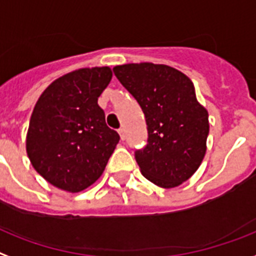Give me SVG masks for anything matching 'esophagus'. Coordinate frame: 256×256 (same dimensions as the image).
Masks as SVG:
<instances>
[{
  "label": "esophagus",
  "mask_w": 256,
  "mask_h": 256,
  "mask_svg": "<svg viewBox=\"0 0 256 256\" xmlns=\"http://www.w3.org/2000/svg\"><path fill=\"white\" fill-rule=\"evenodd\" d=\"M118 134H120L122 140H124V138H126V130H124V128H120V130H118Z\"/></svg>",
  "instance_id": "1"
}]
</instances>
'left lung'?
<instances>
[{"label":"left lung","mask_w":256,"mask_h":256,"mask_svg":"<svg viewBox=\"0 0 256 256\" xmlns=\"http://www.w3.org/2000/svg\"><path fill=\"white\" fill-rule=\"evenodd\" d=\"M114 72L146 116L148 142L134 152L142 176L159 187H178L203 162L210 132L208 112L196 100L192 81L152 62L118 65Z\"/></svg>","instance_id":"8db88e82"}]
</instances>
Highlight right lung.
Masks as SVG:
<instances>
[{"label":"right lung","instance_id":"right-lung-1","mask_svg":"<svg viewBox=\"0 0 256 256\" xmlns=\"http://www.w3.org/2000/svg\"><path fill=\"white\" fill-rule=\"evenodd\" d=\"M110 78L108 66L78 69L53 81L36 102L26 152L33 168L54 187L80 192L106 170L120 140L97 104Z\"/></svg>","mask_w":256,"mask_h":256}]
</instances>
